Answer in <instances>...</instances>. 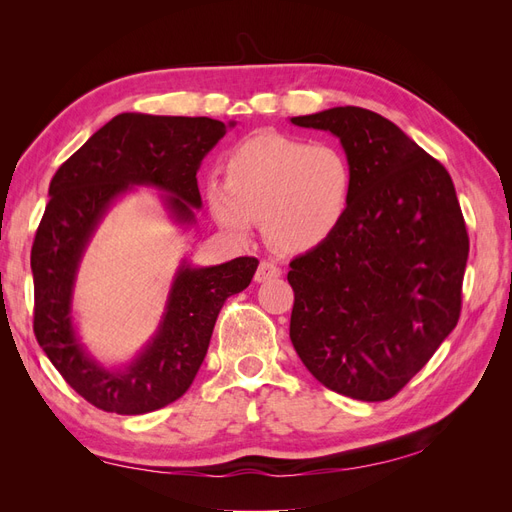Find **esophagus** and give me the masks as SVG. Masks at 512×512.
I'll list each match as a JSON object with an SVG mask.
<instances>
[{
  "instance_id": "esophagus-1",
  "label": "esophagus",
  "mask_w": 512,
  "mask_h": 512,
  "mask_svg": "<svg viewBox=\"0 0 512 512\" xmlns=\"http://www.w3.org/2000/svg\"><path fill=\"white\" fill-rule=\"evenodd\" d=\"M280 275H282V269H280V267L273 265V262H269V260H262L260 265H258V269H256L254 280H256L258 284H262V282L275 280V277H280Z\"/></svg>"
}]
</instances>
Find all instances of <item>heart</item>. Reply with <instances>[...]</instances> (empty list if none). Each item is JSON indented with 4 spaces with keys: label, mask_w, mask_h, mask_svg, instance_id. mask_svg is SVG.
Returning <instances> with one entry per match:
<instances>
[{
    "label": "heart",
    "mask_w": 512,
    "mask_h": 512,
    "mask_svg": "<svg viewBox=\"0 0 512 512\" xmlns=\"http://www.w3.org/2000/svg\"><path fill=\"white\" fill-rule=\"evenodd\" d=\"M226 181H209L207 205L228 237L250 241L262 220L284 254H307L342 228L354 196V166L335 145L256 134L230 151Z\"/></svg>",
    "instance_id": "1"
}]
</instances>
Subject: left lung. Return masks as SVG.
<instances>
[{
	"label": "left lung",
	"mask_w": 512,
	"mask_h": 512,
	"mask_svg": "<svg viewBox=\"0 0 512 512\" xmlns=\"http://www.w3.org/2000/svg\"><path fill=\"white\" fill-rule=\"evenodd\" d=\"M290 123L337 136L354 166L342 228L290 262L292 346L327 389L391 399L459 320L470 241L453 179L367 108L335 106Z\"/></svg>",
	"instance_id": "obj_1"
}]
</instances>
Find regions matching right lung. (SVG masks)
I'll return each mask as SVG.
<instances>
[{"instance_id":"right-lung-1","label":"right lung","mask_w":512,"mask_h":512,"mask_svg":"<svg viewBox=\"0 0 512 512\" xmlns=\"http://www.w3.org/2000/svg\"><path fill=\"white\" fill-rule=\"evenodd\" d=\"M228 128L235 121L121 113L61 164L51 181V200L32 247L34 333L64 380L104 412L147 414L188 391L224 301L250 286L258 269L250 256L213 267H194L183 258L156 333L123 365L106 367L76 331V277L108 209L134 188H153L170 222L194 226V211L203 207L196 173Z\"/></svg>"}]
</instances>
